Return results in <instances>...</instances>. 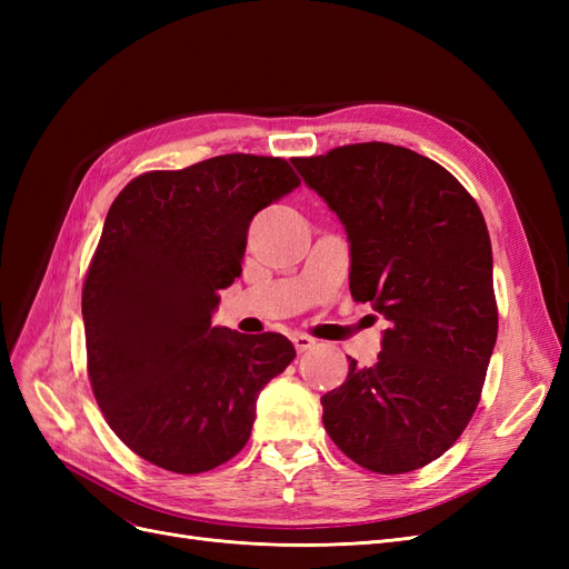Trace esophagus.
<instances>
[{
	"mask_svg": "<svg viewBox=\"0 0 569 569\" xmlns=\"http://www.w3.org/2000/svg\"><path fill=\"white\" fill-rule=\"evenodd\" d=\"M291 341H295V347H297V351H299V353H303V351H311V349L316 347V339H313V337H308V335H303V332H295V335H291Z\"/></svg>",
	"mask_w": 569,
	"mask_h": 569,
	"instance_id": "obj_1",
	"label": "esophagus"
}]
</instances>
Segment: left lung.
Wrapping results in <instances>:
<instances>
[{"mask_svg": "<svg viewBox=\"0 0 569 569\" xmlns=\"http://www.w3.org/2000/svg\"><path fill=\"white\" fill-rule=\"evenodd\" d=\"M351 244L349 287L389 320L372 368L325 393L327 435L360 468L403 475L449 451L479 403L498 335L491 239L446 168L363 142L295 159Z\"/></svg>", "mask_w": 569, "mask_h": 569, "instance_id": "1", "label": "left lung"}]
</instances>
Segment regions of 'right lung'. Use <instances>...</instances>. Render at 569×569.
I'll return each mask as SVG.
<instances>
[{
	"instance_id": "right-lung-1",
	"label": "right lung",
	"mask_w": 569,
	"mask_h": 569,
	"mask_svg": "<svg viewBox=\"0 0 569 569\" xmlns=\"http://www.w3.org/2000/svg\"><path fill=\"white\" fill-rule=\"evenodd\" d=\"M299 184L284 159L226 153L151 170L111 203L82 287L88 375L140 458L199 475L244 449L258 393L297 351L211 318L242 272L251 218Z\"/></svg>"
}]
</instances>
